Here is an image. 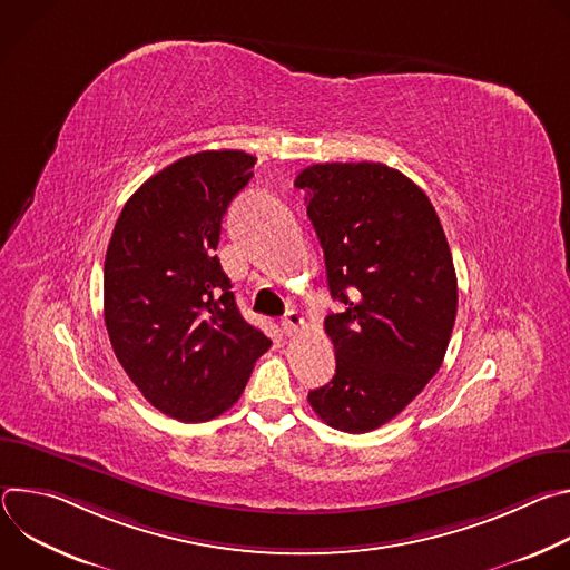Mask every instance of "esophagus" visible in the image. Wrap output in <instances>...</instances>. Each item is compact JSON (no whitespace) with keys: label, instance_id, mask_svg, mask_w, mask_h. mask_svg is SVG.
I'll use <instances>...</instances> for the list:
<instances>
[{"label":"esophagus","instance_id":"34e87169","mask_svg":"<svg viewBox=\"0 0 570 570\" xmlns=\"http://www.w3.org/2000/svg\"><path fill=\"white\" fill-rule=\"evenodd\" d=\"M299 327H304V315L299 311H288L282 320V330L286 336H293Z\"/></svg>","mask_w":570,"mask_h":570}]
</instances>
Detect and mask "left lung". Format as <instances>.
I'll list each match as a JSON object with an SVG mask.
<instances>
[{"label":"left lung","instance_id":"1","mask_svg":"<svg viewBox=\"0 0 570 570\" xmlns=\"http://www.w3.org/2000/svg\"><path fill=\"white\" fill-rule=\"evenodd\" d=\"M295 187L320 238L332 297L324 317L336 374L308 392L332 429L367 433L396 417L440 370L458 279L429 196L381 161L306 167Z\"/></svg>","mask_w":570,"mask_h":570}]
</instances>
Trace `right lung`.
<instances>
[{"mask_svg":"<svg viewBox=\"0 0 570 570\" xmlns=\"http://www.w3.org/2000/svg\"><path fill=\"white\" fill-rule=\"evenodd\" d=\"M257 157L200 150L148 178L124 205L104 264V317L117 361L165 415L207 422L238 401L271 338L240 315L216 246Z\"/></svg>","mask_w":570,"mask_h":570,"instance_id":"obj_1","label":"right lung"}]
</instances>
